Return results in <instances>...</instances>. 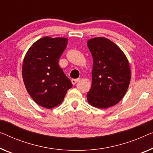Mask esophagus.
<instances>
[{"label": "esophagus", "instance_id": "esophagus-1", "mask_svg": "<svg viewBox=\"0 0 153 153\" xmlns=\"http://www.w3.org/2000/svg\"><path fill=\"white\" fill-rule=\"evenodd\" d=\"M79 80V78H77V79H71V82H72L73 84H74V85H75V84H76Z\"/></svg>", "mask_w": 153, "mask_h": 153}]
</instances>
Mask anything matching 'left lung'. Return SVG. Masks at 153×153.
Masks as SVG:
<instances>
[{
    "label": "left lung",
    "instance_id": "8db88e82",
    "mask_svg": "<svg viewBox=\"0 0 153 153\" xmlns=\"http://www.w3.org/2000/svg\"><path fill=\"white\" fill-rule=\"evenodd\" d=\"M87 46L93 60L88 103L99 108L115 105L124 96L131 80L128 59L119 47L106 38L88 40Z\"/></svg>",
    "mask_w": 153,
    "mask_h": 153
}]
</instances>
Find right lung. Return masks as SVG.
Segmentation results:
<instances>
[{
	"label": "right lung",
	"instance_id": "add662e5",
	"mask_svg": "<svg viewBox=\"0 0 153 153\" xmlns=\"http://www.w3.org/2000/svg\"><path fill=\"white\" fill-rule=\"evenodd\" d=\"M66 38L46 36L33 43L25 56L22 74L29 94L38 105L52 108L62 103L72 83L58 65Z\"/></svg>",
	"mask_w": 153,
	"mask_h": 153
}]
</instances>
